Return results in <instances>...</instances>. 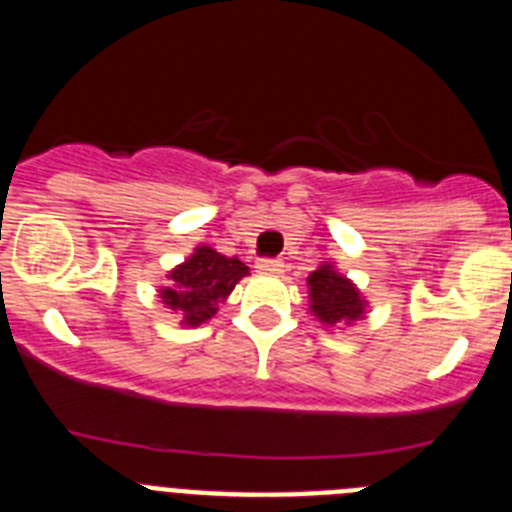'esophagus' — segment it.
<instances>
[{"instance_id": "34e87169", "label": "esophagus", "mask_w": 512, "mask_h": 512, "mask_svg": "<svg viewBox=\"0 0 512 512\" xmlns=\"http://www.w3.org/2000/svg\"><path fill=\"white\" fill-rule=\"evenodd\" d=\"M256 269L261 271V274H271V277H279L284 271V261L279 259H259L256 261Z\"/></svg>"}]
</instances>
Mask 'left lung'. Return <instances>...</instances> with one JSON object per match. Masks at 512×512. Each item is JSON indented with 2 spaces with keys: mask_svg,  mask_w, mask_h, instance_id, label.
Instances as JSON below:
<instances>
[{
  "mask_svg": "<svg viewBox=\"0 0 512 512\" xmlns=\"http://www.w3.org/2000/svg\"><path fill=\"white\" fill-rule=\"evenodd\" d=\"M369 300L361 295L346 274L336 269L333 261H323L307 277V312L325 330H341L366 318Z\"/></svg>",
  "mask_w": 512,
  "mask_h": 512,
  "instance_id": "1",
  "label": "left lung"
}]
</instances>
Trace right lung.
<instances>
[{"label": "right lung", "mask_w": 512, "mask_h": 512, "mask_svg": "<svg viewBox=\"0 0 512 512\" xmlns=\"http://www.w3.org/2000/svg\"><path fill=\"white\" fill-rule=\"evenodd\" d=\"M243 277H248V266L241 259L223 256L202 243L166 274V287L158 289V297L161 305L179 315V325L200 328L217 315Z\"/></svg>", "instance_id": "right-lung-1"}]
</instances>
